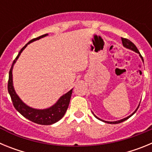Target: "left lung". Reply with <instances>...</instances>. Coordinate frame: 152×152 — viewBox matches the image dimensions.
<instances>
[{
  "instance_id": "obj_1",
  "label": "left lung",
  "mask_w": 152,
  "mask_h": 152,
  "mask_svg": "<svg viewBox=\"0 0 152 152\" xmlns=\"http://www.w3.org/2000/svg\"><path fill=\"white\" fill-rule=\"evenodd\" d=\"M122 42H123V46H124V47H126V48H127V49H131V50L134 51V52H136V53H139V56H140L141 58H142V61H143V58L142 57V56H141V54H140V52H139V51L138 50V49H137V47L135 46V44H134L133 42H132L130 41V40L127 39H125V38H122ZM139 107H137L136 110H135L134 111V112L132 113L131 115H130V116H127V117L124 118V119H120V120H118V121H114V122L104 121V120H102V119H99V118H98L97 116H95L94 114V116L96 118V119H100V120H101V121H103V122H104V123H110V124H117V123H122V122H124L125 120H126V119H128L129 117H131V116H132V115H133V114L135 113V112H136L137 110H138V108H139Z\"/></svg>"
}]
</instances>
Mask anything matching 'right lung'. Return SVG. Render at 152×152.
<instances>
[{
    "label": "right lung",
    "mask_w": 152,
    "mask_h": 152,
    "mask_svg": "<svg viewBox=\"0 0 152 152\" xmlns=\"http://www.w3.org/2000/svg\"><path fill=\"white\" fill-rule=\"evenodd\" d=\"M48 36V34H44L42 36H40L37 38L33 39L32 40L28 42L27 44L23 47L21 50L19 52L18 56L13 61L12 66L10 68V72H9V80H8V86L7 89L8 92L10 94V96L11 97L12 102H13V107L18 111L20 113L26 118L30 121L33 122L39 125H52L53 123H56L58 120L61 119L64 116V113H66L67 109L69 105L71 96H72V90L68 91L65 94L62 95L61 97L58 99L57 102L54 105L52 106L49 108L43 109V110H37V109H33L32 107H29L26 104L23 103L19 97L18 95L16 94L15 90L13 88V75H12V71H13V64H15L17 60L18 59L19 56H20L21 52L24 50V49L27 46L28 44L38 40L41 38H43L45 36Z\"/></svg>",
    "instance_id": "obj_1"
}]
</instances>
